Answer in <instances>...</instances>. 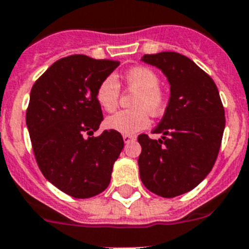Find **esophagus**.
Instances as JSON below:
<instances>
[{
    "mask_svg": "<svg viewBox=\"0 0 249 249\" xmlns=\"http://www.w3.org/2000/svg\"><path fill=\"white\" fill-rule=\"evenodd\" d=\"M123 140H124V142H130V141L135 140V136H132V135H123Z\"/></svg>",
    "mask_w": 249,
    "mask_h": 249,
    "instance_id": "1",
    "label": "esophagus"
}]
</instances>
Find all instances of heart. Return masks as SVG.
<instances>
[{
  "mask_svg": "<svg viewBox=\"0 0 249 249\" xmlns=\"http://www.w3.org/2000/svg\"><path fill=\"white\" fill-rule=\"evenodd\" d=\"M126 86L136 91L132 101L135 109L115 113L105 121L109 130L131 135L146 128L150 123L149 114L158 117L167 107V93L159 86V75L148 67H134L123 74ZM96 99L105 112H114L119 101V85L113 77L101 81L96 90Z\"/></svg>",
  "mask_w": 249,
  "mask_h": 249,
  "instance_id": "obj_1",
  "label": "heart"
}]
</instances>
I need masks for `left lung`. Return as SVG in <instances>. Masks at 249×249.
<instances>
[{
	"label": "left lung",
	"mask_w": 249,
	"mask_h": 249,
	"mask_svg": "<svg viewBox=\"0 0 249 249\" xmlns=\"http://www.w3.org/2000/svg\"><path fill=\"white\" fill-rule=\"evenodd\" d=\"M141 60L163 71L171 96L154 134H141L140 178L163 198L190 192L213 167L225 128V110L217 86L206 71L178 53L144 55Z\"/></svg>",
	"instance_id": "obj_1"
}]
</instances>
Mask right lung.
I'll use <instances>...</instances> for the list:
<instances>
[{
	"mask_svg": "<svg viewBox=\"0 0 249 249\" xmlns=\"http://www.w3.org/2000/svg\"><path fill=\"white\" fill-rule=\"evenodd\" d=\"M119 65L71 55L55 61L32 87L27 127L39 170L73 198H91L108 188L122 135L99 130L103 112L96 90Z\"/></svg>",
	"mask_w": 249,
	"mask_h": 249,
	"instance_id": "1",
	"label": "right lung"
}]
</instances>
